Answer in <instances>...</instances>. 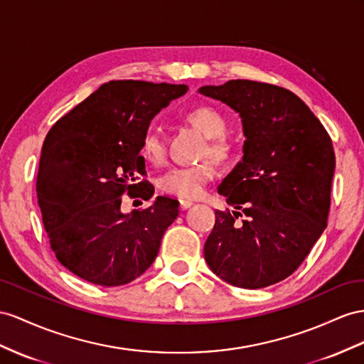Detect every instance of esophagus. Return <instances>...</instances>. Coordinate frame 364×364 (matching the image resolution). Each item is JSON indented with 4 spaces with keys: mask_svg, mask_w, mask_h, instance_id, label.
Here are the masks:
<instances>
[{
    "mask_svg": "<svg viewBox=\"0 0 364 364\" xmlns=\"http://www.w3.org/2000/svg\"><path fill=\"white\" fill-rule=\"evenodd\" d=\"M191 206H193L192 201H189V200H180V209H181V210L189 209Z\"/></svg>",
    "mask_w": 364,
    "mask_h": 364,
    "instance_id": "1",
    "label": "esophagus"
}]
</instances>
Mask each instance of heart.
I'll return each mask as SVG.
<instances>
[{
    "label": "heart",
    "instance_id": "1",
    "mask_svg": "<svg viewBox=\"0 0 364 364\" xmlns=\"http://www.w3.org/2000/svg\"><path fill=\"white\" fill-rule=\"evenodd\" d=\"M188 121L208 136V144L203 147L201 156H213L215 160H226L230 155V144L223 134L226 132V123L217 110L210 107H197L188 114ZM141 154L147 161L161 163L166 155V143L160 130L147 129L141 141ZM215 176V164L206 158L197 164L173 166L163 172L158 178V188L161 192L173 197L191 200L204 193L206 186Z\"/></svg>",
    "mask_w": 364,
    "mask_h": 364
}]
</instances>
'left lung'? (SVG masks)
<instances>
[{"mask_svg":"<svg viewBox=\"0 0 364 364\" xmlns=\"http://www.w3.org/2000/svg\"><path fill=\"white\" fill-rule=\"evenodd\" d=\"M201 95L234 109L243 124V160L218 192L235 210H215L204 259L223 282L262 289L287 278L328 225L335 154L329 134L294 92L230 80ZM247 220L238 225L237 210Z\"/></svg>","mask_w":364,"mask_h":364,"instance_id":"left-lung-1","label":"left lung"}]
</instances>
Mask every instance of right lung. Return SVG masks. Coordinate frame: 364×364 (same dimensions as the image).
Masks as SVG:
<instances>
[{"label":"right lung","mask_w":364,"mask_h":364,"mask_svg":"<svg viewBox=\"0 0 364 364\" xmlns=\"http://www.w3.org/2000/svg\"><path fill=\"white\" fill-rule=\"evenodd\" d=\"M188 89L109 81L49 130L36 195L50 247L72 274L112 287L134 282L155 262L180 203L156 197L149 208L124 213L121 197L127 192L152 198L151 183L135 184L136 175L146 173L139 155L143 136L158 112Z\"/></svg>","instance_id":"add662e5"}]
</instances>
